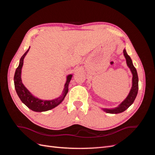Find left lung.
Masks as SVG:
<instances>
[{
	"label": "left lung",
	"mask_w": 155,
	"mask_h": 155,
	"mask_svg": "<svg viewBox=\"0 0 155 155\" xmlns=\"http://www.w3.org/2000/svg\"><path fill=\"white\" fill-rule=\"evenodd\" d=\"M124 55L126 59V63L127 67L129 68L131 73L133 75L132 78V87H131L128 96L121 103L118 107L112 108V109H105V108H101V109L107 113L110 114H118L123 112L126 109L133 104L136 97L137 96L138 91V77L137 69L134 67L132 59H130V56L127 54L126 50H124Z\"/></svg>",
	"instance_id": "left-lung-1"
}]
</instances>
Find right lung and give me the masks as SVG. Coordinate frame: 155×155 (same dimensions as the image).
Segmentation results:
<instances>
[{"label": "right lung", "mask_w": 155, "mask_h": 155, "mask_svg": "<svg viewBox=\"0 0 155 155\" xmlns=\"http://www.w3.org/2000/svg\"><path fill=\"white\" fill-rule=\"evenodd\" d=\"M30 48L22 56L19 61V64L17 68L15 75H14V85H15V91L18 97L20 98L23 104L28 107L30 109L33 111L40 112L47 111L58 106L64 100L65 96L68 93V85L73 76V74H69L67 76V81L64 84L63 91L61 94L58 97L50 100H45L39 99V98L33 95L24 85L21 79V72L23 63H24V59L27 53L28 52Z\"/></svg>", "instance_id": "right-lung-1"}]
</instances>
